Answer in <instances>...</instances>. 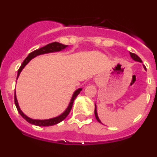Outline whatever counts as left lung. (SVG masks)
<instances>
[{"mask_svg": "<svg viewBox=\"0 0 157 157\" xmlns=\"http://www.w3.org/2000/svg\"><path fill=\"white\" fill-rule=\"evenodd\" d=\"M130 56H131V57L133 58V59H134V60H136V61L141 62V58H140L139 56H137L136 54L132 53V52H130ZM94 113H95V117H96V119H97V120H98V121L99 122V123H101V120H100L99 117H98V112H97V107H96V105H95V111H94Z\"/></svg>", "mask_w": 157, "mask_h": 157, "instance_id": "obj_1", "label": "left lung"}]
</instances>
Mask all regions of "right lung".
Listing matches in <instances>:
<instances>
[{
	"instance_id": "1",
	"label": "right lung",
	"mask_w": 157,
	"mask_h": 157,
	"mask_svg": "<svg viewBox=\"0 0 157 157\" xmlns=\"http://www.w3.org/2000/svg\"><path fill=\"white\" fill-rule=\"evenodd\" d=\"M67 46V45H63V44H60V43L59 42H52L48 44V45H46L45 46H43L41 47V48H38V49H36V50L31 52L30 54H29L28 56H27V57L23 60V63L21 64L20 67L19 68V70H18L17 78L18 77H19L21 71L23 69V67H24L28 63V62L30 61L32 58L35 57L36 56H38V55H41V54L48 53V52H58V51H60L62 50V49H63V48H65ZM81 90H82V89H78V90H77L74 93V94H73V96H72L70 104H69L68 107H67V109H66V111L63 112V114H61L60 116H57V117L56 118H53V119H49V120H32V119H30V118L27 117L26 115L23 114V112H22V111L20 110V109H19V105H18L17 99H16V94H15L14 101H15V104H16V109H17L19 113L21 115L22 117H23L24 120H27L28 123H31V124H34V125H36V126H39V127H48V126L55 125V124H57V123H60V122L63 121V120H64L67 116H68V114L70 113L71 110L72 109V105H73V103H74L75 99L76 97L78 95V94H79Z\"/></svg>"
}]
</instances>
